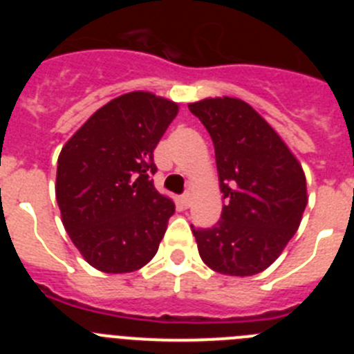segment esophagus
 Segmentation results:
<instances>
[{
  "instance_id": "esophagus-1",
  "label": "esophagus",
  "mask_w": 354,
  "mask_h": 354,
  "mask_svg": "<svg viewBox=\"0 0 354 354\" xmlns=\"http://www.w3.org/2000/svg\"><path fill=\"white\" fill-rule=\"evenodd\" d=\"M192 200H193V193L186 192L183 196H180V204H183L184 207H189V205H192Z\"/></svg>"
}]
</instances>
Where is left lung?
<instances>
[{
  "instance_id": "obj_1",
  "label": "left lung",
  "mask_w": 354,
  "mask_h": 354,
  "mask_svg": "<svg viewBox=\"0 0 354 354\" xmlns=\"http://www.w3.org/2000/svg\"><path fill=\"white\" fill-rule=\"evenodd\" d=\"M214 143L220 189L227 205L212 228L192 227L202 261L228 277L270 268L301 223L306 179L277 131L236 97L192 102Z\"/></svg>"
}]
</instances>
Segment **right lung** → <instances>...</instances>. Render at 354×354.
Listing matches in <instances>:
<instances>
[{"mask_svg":"<svg viewBox=\"0 0 354 354\" xmlns=\"http://www.w3.org/2000/svg\"><path fill=\"white\" fill-rule=\"evenodd\" d=\"M179 104L129 92L99 108L62 149L56 202L84 261L131 273L152 261L175 204L154 187V149Z\"/></svg>","mask_w":354,"mask_h":354,"instance_id":"1","label":"right lung"}]
</instances>
